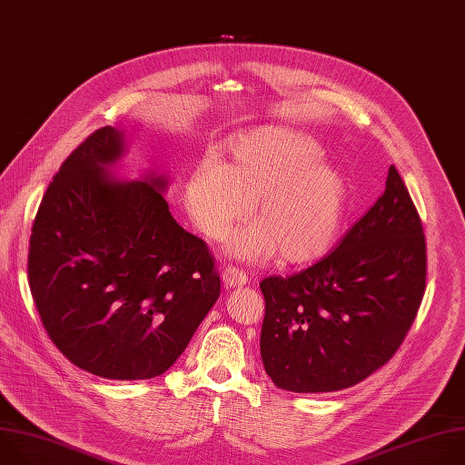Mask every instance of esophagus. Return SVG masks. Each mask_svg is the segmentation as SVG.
Segmentation results:
<instances>
[{
  "instance_id": "esophagus-1",
  "label": "esophagus",
  "mask_w": 465,
  "mask_h": 465,
  "mask_svg": "<svg viewBox=\"0 0 465 465\" xmlns=\"http://www.w3.org/2000/svg\"><path fill=\"white\" fill-rule=\"evenodd\" d=\"M221 279H223L224 288H237V286H244V284H246V281H248V277H246L241 270H237V268H233V266H228V268L223 272Z\"/></svg>"
}]
</instances>
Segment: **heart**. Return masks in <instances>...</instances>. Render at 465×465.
<instances>
[{
  "instance_id": "obj_1",
  "label": "heart",
  "mask_w": 465,
  "mask_h": 465,
  "mask_svg": "<svg viewBox=\"0 0 465 465\" xmlns=\"http://www.w3.org/2000/svg\"><path fill=\"white\" fill-rule=\"evenodd\" d=\"M226 166L201 161L184 186L195 228L221 241L248 217L253 224L228 241L230 255L259 261L277 253L284 264L320 259L340 230L347 186L341 173L322 163V149L299 131L266 125L233 138Z\"/></svg>"
}]
</instances>
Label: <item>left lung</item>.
<instances>
[{
	"label": "left lung",
	"instance_id": "1",
	"mask_svg": "<svg viewBox=\"0 0 465 465\" xmlns=\"http://www.w3.org/2000/svg\"><path fill=\"white\" fill-rule=\"evenodd\" d=\"M425 277L421 221L391 166L383 195L334 252L286 279L261 281L266 374L290 392H332L363 381L401 345Z\"/></svg>",
	"mask_w": 465,
	"mask_h": 465
}]
</instances>
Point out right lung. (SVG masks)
<instances>
[{
    "label": "right lung",
    "instance_id": "1",
    "mask_svg": "<svg viewBox=\"0 0 465 465\" xmlns=\"http://www.w3.org/2000/svg\"><path fill=\"white\" fill-rule=\"evenodd\" d=\"M127 133L105 125L62 164L36 213L29 284L53 343L107 380L164 374L212 311L221 279L163 197L170 177L113 168Z\"/></svg>",
    "mask_w": 465,
    "mask_h": 465
}]
</instances>
